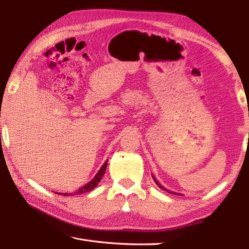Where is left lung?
I'll return each instance as SVG.
<instances>
[{"label": "left lung", "instance_id": "8db88e82", "mask_svg": "<svg viewBox=\"0 0 249 249\" xmlns=\"http://www.w3.org/2000/svg\"><path fill=\"white\" fill-rule=\"evenodd\" d=\"M152 178H153V179H154V182L156 183V185H157V186H158V187H160V189H163V190H166V192H168V193H170V194H173V195H178V194H177V193H173V192H169V190H168V189H166L165 187H163V186H162V185H160V182H158V181H157V179H156V178H154V176H152Z\"/></svg>", "mask_w": 249, "mask_h": 249}]
</instances>
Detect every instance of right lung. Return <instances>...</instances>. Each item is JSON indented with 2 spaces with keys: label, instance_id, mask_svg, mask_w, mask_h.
<instances>
[{
  "label": "right lung",
  "instance_id": "add662e5",
  "mask_svg": "<svg viewBox=\"0 0 249 249\" xmlns=\"http://www.w3.org/2000/svg\"><path fill=\"white\" fill-rule=\"evenodd\" d=\"M107 162L108 160L106 161L104 165L102 166V168L99 169V171L96 173V176H95L91 181H89L88 184L84 185V186H81L80 188H79L77 192L75 193H71V194H61V193H57V195H63V196H73V195H81V194H86L88 192H89V190L94 189L95 187L97 186L98 183L100 182V179L103 178L104 174H105V171H106V168H107Z\"/></svg>",
  "mask_w": 249,
  "mask_h": 249
}]
</instances>
